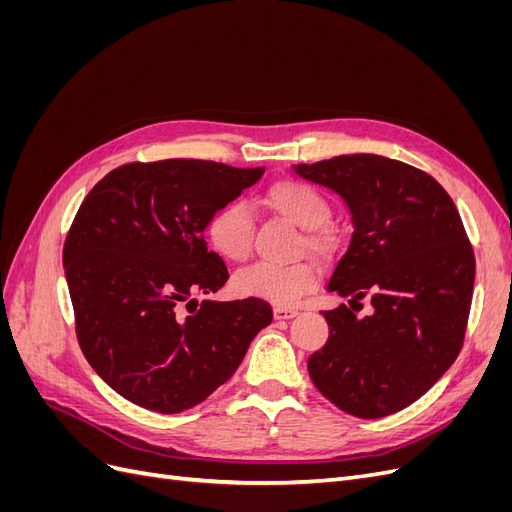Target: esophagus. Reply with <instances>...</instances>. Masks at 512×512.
Returning <instances> with one entry per match:
<instances>
[{
  "label": "esophagus",
  "instance_id": "obj_1",
  "mask_svg": "<svg viewBox=\"0 0 512 512\" xmlns=\"http://www.w3.org/2000/svg\"><path fill=\"white\" fill-rule=\"evenodd\" d=\"M297 314H299L297 309L282 307V305H275V307H273V316H275V320H288V318H294Z\"/></svg>",
  "mask_w": 512,
  "mask_h": 512
}]
</instances>
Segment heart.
<instances>
[{
	"instance_id": "b5f03b06",
	"label": "heart",
	"mask_w": 512,
	"mask_h": 512,
	"mask_svg": "<svg viewBox=\"0 0 512 512\" xmlns=\"http://www.w3.org/2000/svg\"><path fill=\"white\" fill-rule=\"evenodd\" d=\"M265 203L284 215L294 226L305 230L303 243L307 250L320 252L327 245L316 228L329 220L331 207L316 188L303 181H277L265 194ZM207 241L220 256L241 262L252 250V211L245 203L232 200L211 213L207 222ZM318 280V271L309 262L294 265H258L247 267L235 275V290L243 297L267 299L275 305L297 303L307 290H312Z\"/></svg>"
}]
</instances>
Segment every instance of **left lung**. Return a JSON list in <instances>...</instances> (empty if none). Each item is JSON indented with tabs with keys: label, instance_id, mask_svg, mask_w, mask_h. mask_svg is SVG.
Masks as SVG:
<instances>
[{
	"label": "left lung",
	"instance_id": "obj_1",
	"mask_svg": "<svg viewBox=\"0 0 512 512\" xmlns=\"http://www.w3.org/2000/svg\"><path fill=\"white\" fill-rule=\"evenodd\" d=\"M292 170L350 211L352 237L327 290L374 307L369 316L344 303L322 312L329 339L309 356V378L352 416L399 412L444 376L463 344L476 262L459 211L431 175L376 153Z\"/></svg>",
	"mask_w": 512,
	"mask_h": 512
}]
</instances>
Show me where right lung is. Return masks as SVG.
I'll use <instances>...</instances> for the list:
<instances>
[{"label":"right lung","instance_id":"obj_1","mask_svg":"<svg viewBox=\"0 0 512 512\" xmlns=\"http://www.w3.org/2000/svg\"><path fill=\"white\" fill-rule=\"evenodd\" d=\"M262 173L209 160L132 162L85 196L64 243L76 337L96 374L132 404L162 414L200 404L271 324V305L256 297H194L228 280L207 250L211 213Z\"/></svg>","mask_w":512,"mask_h":512}]
</instances>
